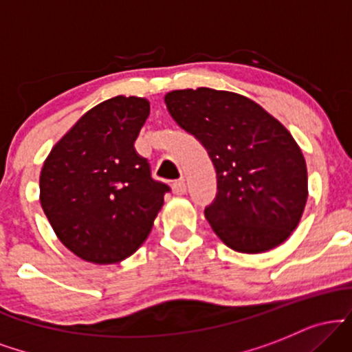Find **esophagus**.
<instances>
[{
	"label": "esophagus",
	"instance_id": "esophagus-1",
	"mask_svg": "<svg viewBox=\"0 0 352 352\" xmlns=\"http://www.w3.org/2000/svg\"><path fill=\"white\" fill-rule=\"evenodd\" d=\"M172 190L175 195H184V193L187 192V185H185L184 180H177L172 184Z\"/></svg>",
	"mask_w": 352,
	"mask_h": 352
}]
</instances>
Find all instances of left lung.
Instances as JSON below:
<instances>
[{
    "mask_svg": "<svg viewBox=\"0 0 352 352\" xmlns=\"http://www.w3.org/2000/svg\"><path fill=\"white\" fill-rule=\"evenodd\" d=\"M168 112L207 148L217 170V197L205 218L225 245L263 253L300 223L308 200L301 148L280 120L252 99L215 89L165 96Z\"/></svg>",
    "mask_w": 352,
    "mask_h": 352,
    "instance_id": "8db88e82",
    "label": "left lung"
}]
</instances>
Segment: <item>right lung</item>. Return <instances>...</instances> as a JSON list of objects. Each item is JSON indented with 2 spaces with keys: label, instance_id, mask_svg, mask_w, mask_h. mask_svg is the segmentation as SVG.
Here are the masks:
<instances>
[{
  "label": "right lung",
  "instance_id": "add662e5",
  "mask_svg": "<svg viewBox=\"0 0 352 352\" xmlns=\"http://www.w3.org/2000/svg\"><path fill=\"white\" fill-rule=\"evenodd\" d=\"M151 104L107 99L87 111L44 160L39 200L66 248L98 265L119 263L147 240L168 185L153 180L134 142Z\"/></svg>",
  "mask_w": 352,
  "mask_h": 352
}]
</instances>
